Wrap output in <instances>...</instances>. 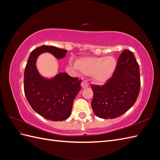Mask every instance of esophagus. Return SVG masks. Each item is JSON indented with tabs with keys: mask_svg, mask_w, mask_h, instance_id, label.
Listing matches in <instances>:
<instances>
[{
	"mask_svg": "<svg viewBox=\"0 0 160 160\" xmlns=\"http://www.w3.org/2000/svg\"><path fill=\"white\" fill-rule=\"evenodd\" d=\"M89 86V83L87 82L86 81H83L81 82V87L82 88H88Z\"/></svg>",
	"mask_w": 160,
	"mask_h": 160,
	"instance_id": "1",
	"label": "esophagus"
}]
</instances>
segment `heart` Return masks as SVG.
Here are the masks:
<instances>
[{
    "label": "heart",
    "mask_w": 160,
    "mask_h": 160,
    "mask_svg": "<svg viewBox=\"0 0 160 160\" xmlns=\"http://www.w3.org/2000/svg\"><path fill=\"white\" fill-rule=\"evenodd\" d=\"M76 67L82 73L91 75L95 81L104 83L113 75L117 61L113 56L83 57L77 61Z\"/></svg>",
    "instance_id": "1"
}]
</instances>
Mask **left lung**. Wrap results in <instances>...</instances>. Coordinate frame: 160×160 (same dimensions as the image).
<instances>
[{
	"label": "left lung",
	"mask_w": 160,
	"mask_h": 160,
	"mask_svg": "<svg viewBox=\"0 0 160 160\" xmlns=\"http://www.w3.org/2000/svg\"><path fill=\"white\" fill-rule=\"evenodd\" d=\"M140 85L138 62L132 51L125 50L119 57L112 77L102 86L91 85L94 113L103 119H114L123 115L136 101Z\"/></svg>",
	"instance_id": "1"
}]
</instances>
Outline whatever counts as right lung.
Wrapping results in <instances>:
<instances>
[{
    "instance_id": "right-lung-1",
    "label": "right lung",
    "mask_w": 160,
    "mask_h": 160,
    "mask_svg": "<svg viewBox=\"0 0 160 160\" xmlns=\"http://www.w3.org/2000/svg\"><path fill=\"white\" fill-rule=\"evenodd\" d=\"M44 52L61 59L67 51L47 45L33 50L24 72V91L28 103L35 112L47 119L63 121L71 113L72 103L81 89V80L66 72H59L51 79L43 78L37 69L36 61L38 56Z\"/></svg>"
}]
</instances>
